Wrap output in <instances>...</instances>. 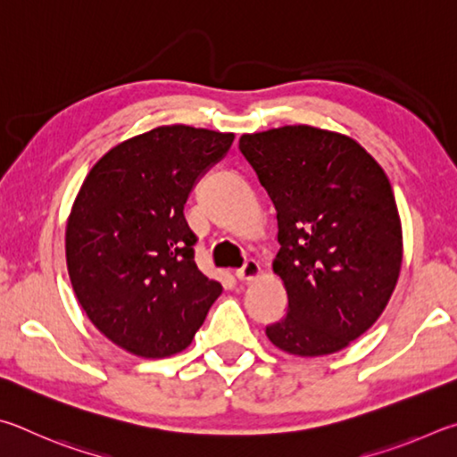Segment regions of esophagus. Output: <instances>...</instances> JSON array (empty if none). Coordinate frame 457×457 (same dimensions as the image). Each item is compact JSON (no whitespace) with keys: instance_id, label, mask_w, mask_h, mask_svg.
<instances>
[{"instance_id":"obj_1","label":"esophagus","mask_w":457,"mask_h":457,"mask_svg":"<svg viewBox=\"0 0 457 457\" xmlns=\"http://www.w3.org/2000/svg\"><path fill=\"white\" fill-rule=\"evenodd\" d=\"M259 275H261V267H259V262L253 259H249L241 269L235 270V277L238 278V281H253V278H257Z\"/></svg>"}]
</instances>
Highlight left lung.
I'll return each instance as SVG.
<instances>
[{
	"mask_svg": "<svg viewBox=\"0 0 457 457\" xmlns=\"http://www.w3.org/2000/svg\"><path fill=\"white\" fill-rule=\"evenodd\" d=\"M238 148L277 211L273 270L289 305L267 337L299 357L345 349L378 321L402 269L386 172L353 138L305 124L243 134Z\"/></svg>",
	"mask_w": 457,
	"mask_h": 457,
	"instance_id": "obj_1",
	"label": "left lung"
}]
</instances>
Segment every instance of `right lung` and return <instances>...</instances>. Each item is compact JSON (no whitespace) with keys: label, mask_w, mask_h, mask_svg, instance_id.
I'll return each instance as SVG.
<instances>
[{"label":"right lung","mask_w":457,"mask_h":457,"mask_svg":"<svg viewBox=\"0 0 457 457\" xmlns=\"http://www.w3.org/2000/svg\"><path fill=\"white\" fill-rule=\"evenodd\" d=\"M233 140L158 126L106 152L78 192L66 227L70 281L96 329L128 353H180L219 299L220 283L195 262L184 204Z\"/></svg>","instance_id":"add662e5"}]
</instances>
